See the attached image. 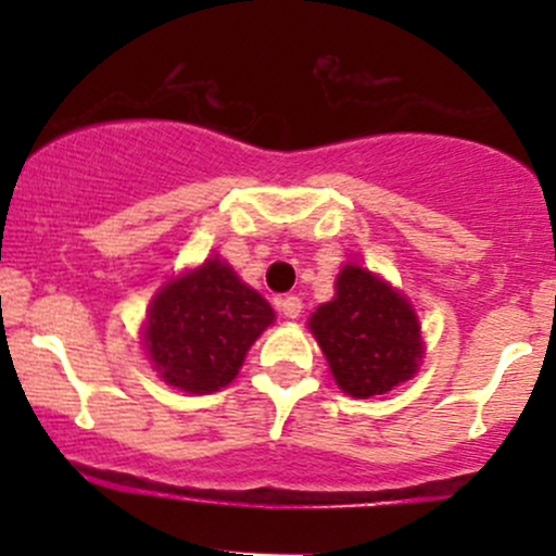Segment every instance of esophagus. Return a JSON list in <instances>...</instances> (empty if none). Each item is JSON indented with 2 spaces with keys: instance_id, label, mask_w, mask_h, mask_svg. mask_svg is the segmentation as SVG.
Returning a JSON list of instances; mask_svg holds the SVG:
<instances>
[{
  "instance_id": "obj_1",
  "label": "esophagus",
  "mask_w": 556,
  "mask_h": 556,
  "mask_svg": "<svg viewBox=\"0 0 556 556\" xmlns=\"http://www.w3.org/2000/svg\"><path fill=\"white\" fill-rule=\"evenodd\" d=\"M279 311H282L285 318H298L300 314H303V300H300L298 295H287L282 300H277Z\"/></svg>"
}]
</instances>
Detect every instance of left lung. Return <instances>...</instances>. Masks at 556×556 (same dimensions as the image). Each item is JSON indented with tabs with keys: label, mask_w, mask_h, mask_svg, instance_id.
<instances>
[{
	"label": "left lung",
	"mask_w": 556,
	"mask_h": 556,
	"mask_svg": "<svg viewBox=\"0 0 556 556\" xmlns=\"http://www.w3.org/2000/svg\"><path fill=\"white\" fill-rule=\"evenodd\" d=\"M334 285V298L311 314L308 329L337 387L368 400L413 379L424 340L410 300L355 264H344Z\"/></svg>",
	"instance_id": "left-lung-1"
}]
</instances>
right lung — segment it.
I'll list each match as a JSON object with an SVG mask.
<instances>
[{
	"mask_svg": "<svg viewBox=\"0 0 556 556\" xmlns=\"http://www.w3.org/2000/svg\"><path fill=\"white\" fill-rule=\"evenodd\" d=\"M271 321V305L214 256L156 292L143 344L167 384L212 394L238 376L245 353Z\"/></svg>",
	"mask_w": 556,
	"mask_h": 556,
	"instance_id": "1",
	"label": "right lung"
}]
</instances>
